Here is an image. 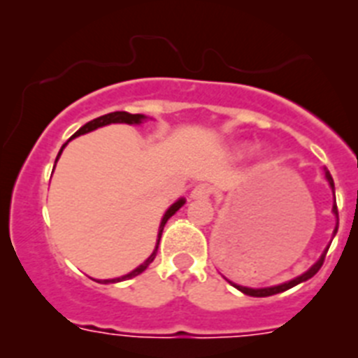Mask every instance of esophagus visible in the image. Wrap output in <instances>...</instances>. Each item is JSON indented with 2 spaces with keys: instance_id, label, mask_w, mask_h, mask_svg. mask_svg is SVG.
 Instances as JSON below:
<instances>
[{
  "instance_id": "esophagus-1",
  "label": "esophagus",
  "mask_w": 358,
  "mask_h": 358,
  "mask_svg": "<svg viewBox=\"0 0 358 358\" xmlns=\"http://www.w3.org/2000/svg\"><path fill=\"white\" fill-rule=\"evenodd\" d=\"M210 187L209 185H205V183H200V185H196V187L192 189L191 192V198L192 200H207V198L210 196Z\"/></svg>"
}]
</instances>
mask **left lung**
I'll use <instances>...</instances> for the list:
<instances>
[{
  "label": "left lung",
  "mask_w": 358,
  "mask_h": 358,
  "mask_svg": "<svg viewBox=\"0 0 358 358\" xmlns=\"http://www.w3.org/2000/svg\"><path fill=\"white\" fill-rule=\"evenodd\" d=\"M324 175L326 178H328L329 185H331V189H334V194H335V185H334V178H331V175H329V171L324 167ZM334 213L335 216H337V227H338V210H337V205H334ZM335 232H337V229H335ZM328 252V250H326ZM326 252L322 254L321 259L317 261L315 265L312 266V268L308 270L306 273H303V275H299V278H295L294 281H288L285 282V285H279V287H272V288H259V290H256V288H247V287H239V285H234L236 288H238L239 292H243V294L247 295H252V297H268V295H273V294H279V292H285V290H290L292 287H295V285H299V282L306 281V279L313 278L319 270H321L322 263H324V257H326Z\"/></svg>",
  "instance_id": "left-lung-1"
}]
</instances>
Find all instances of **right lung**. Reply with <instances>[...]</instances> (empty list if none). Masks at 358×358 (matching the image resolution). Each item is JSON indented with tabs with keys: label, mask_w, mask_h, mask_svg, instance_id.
I'll list each match as a JSON object with an SVG mask.
<instances>
[{
	"label": "right lung",
	"mask_w": 358,
	"mask_h": 358,
	"mask_svg": "<svg viewBox=\"0 0 358 358\" xmlns=\"http://www.w3.org/2000/svg\"><path fill=\"white\" fill-rule=\"evenodd\" d=\"M144 119H145L144 115H138V113L131 115V113H127V111H113V113L102 115V117H99V119L90 120L88 124H85V126L80 127L79 131L73 133V136H71V138H76V136H79V135H85V133H88V131H93V129H97V127H101V126H106V124H115V122L141 124V122H144ZM64 145H66V144H64ZM64 145H63V148H64ZM63 148H61V151H63ZM61 151H59V155H61ZM59 155H57V158H59ZM183 203H185V200H178V201H176V203L171 205L169 209H167V213L164 214V217H162V223H160V231H158V241H160L162 231H164V225H166V223H167V220H169V217L173 216V214H175L176 210H178L180 207H182ZM157 248H158V243H157ZM157 248H155V252L151 254V256H149L148 259H145L141 266H138V268H135V270H133V272L127 273V275H122V278L106 279L104 282H119V281H124V279H131V278H135V275H138V273H142L145 268H148L149 263H151V261L155 259V256H157Z\"/></svg>",
	"instance_id": "obj_1"
}]
</instances>
